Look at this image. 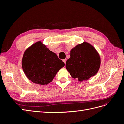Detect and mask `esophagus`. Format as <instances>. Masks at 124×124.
Masks as SVG:
<instances>
[{
    "mask_svg": "<svg viewBox=\"0 0 124 124\" xmlns=\"http://www.w3.org/2000/svg\"><path fill=\"white\" fill-rule=\"evenodd\" d=\"M62 61L63 62H64L65 64H66V59H63L62 60Z\"/></svg>",
    "mask_w": 124,
    "mask_h": 124,
    "instance_id": "1",
    "label": "esophagus"
}]
</instances>
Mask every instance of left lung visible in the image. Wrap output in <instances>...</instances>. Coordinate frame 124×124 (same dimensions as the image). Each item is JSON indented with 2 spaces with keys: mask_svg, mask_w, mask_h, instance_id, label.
Returning a JSON list of instances; mask_svg holds the SVG:
<instances>
[{
  "mask_svg": "<svg viewBox=\"0 0 124 124\" xmlns=\"http://www.w3.org/2000/svg\"><path fill=\"white\" fill-rule=\"evenodd\" d=\"M100 58L95 48L87 42L77 45L70 51L66 68L72 77L80 81L87 80L97 73Z\"/></svg>",
  "mask_w": 124,
  "mask_h": 124,
  "instance_id": "1",
  "label": "left lung"
}]
</instances>
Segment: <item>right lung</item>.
<instances>
[{"mask_svg":"<svg viewBox=\"0 0 124 124\" xmlns=\"http://www.w3.org/2000/svg\"><path fill=\"white\" fill-rule=\"evenodd\" d=\"M64 66L57 55L41 42L26 50L22 59V67L26 77L34 83L41 85L50 83Z\"/></svg>","mask_w":124,"mask_h":124,"instance_id":"obj_1","label":"right lung"}]
</instances>
